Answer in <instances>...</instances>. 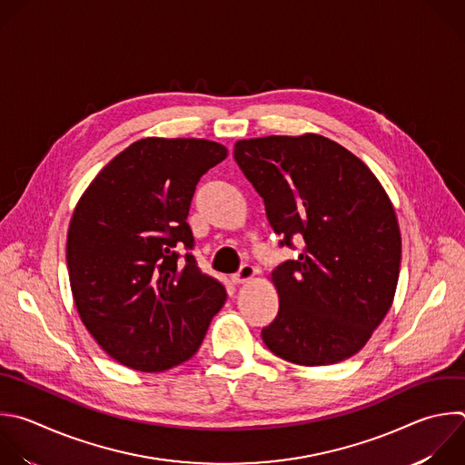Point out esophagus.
Returning <instances> with one entry per match:
<instances>
[{
    "instance_id": "esophagus-1",
    "label": "esophagus",
    "mask_w": 465,
    "mask_h": 465,
    "mask_svg": "<svg viewBox=\"0 0 465 465\" xmlns=\"http://www.w3.org/2000/svg\"><path fill=\"white\" fill-rule=\"evenodd\" d=\"M255 272H257V270H255L252 264H242V266H241V270H239L237 273H233V275H232V281H233L235 284L248 282L250 279H253Z\"/></svg>"
}]
</instances>
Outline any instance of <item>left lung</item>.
Listing matches in <instances>:
<instances>
[{"mask_svg": "<svg viewBox=\"0 0 465 465\" xmlns=\"http://www.w3.org/2000/svg\"><path fill=\"white\" fill-rule=\"evenodd\" d=\"M233 159L264 201L281 246L297 259L272 272L279 312L264 345L304 367L360 352L394 299L401 235L374 173L338 142L316 133L239 140Z\"/></svg>", "mask_w": 465, "mask_h": 465, "instance_id": "8db88e82", "label": "left lung"}]
</instances>
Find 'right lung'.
<instances>
[{"mask_svg": "<svg viewBox=\"0 0 465 465\" xmlns=\"http://www.w3.org/2000/svg\"><path fill=\"white\" fill-rule=\"evenodd\" d=\"M228 157L204 138L133 142L80 197L67 268L82 323L118 363L163 372L190 360L226 301L201 272L188 212L201 177Z\"/></svg>", "mask_w": 465, "mask_h": 465, "instance_id": "obj_1", "label": "right lung"}]
</instances>
